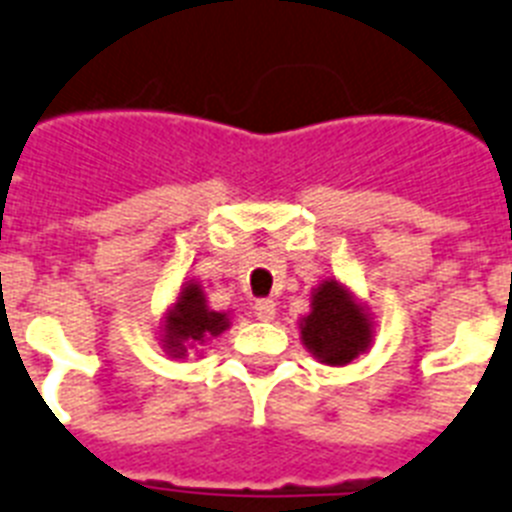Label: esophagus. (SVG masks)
Returning a JSON list of instances; mask_svg holds the SVG:
<instances>
[{"instance_id": "esophagus-1", "label": "esophagus", "mask_w": 512, "mask_h": 512, "mask_svg": "<svg viewBox=\"0 0 512 512\" xmlns=\"http://www.w3.org/2000/svg\"><path fill=\"white\" fill-rule=\"evenodd\" d=\"M253 313L259 321H272L274 313H277V303L272 298H259L253 303Z\"/></svg>"}]
</instances>
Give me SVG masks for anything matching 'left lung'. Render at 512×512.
Returning <instances> with one entry per match:
<instances>
[{
  "label": "left lung",
  "instance_id": "1",
  "mask_svg": "<svg viewBox=\"0 0 512 512\" xmlns=\"http://www.w3.org/2000/svg\"><path fill=\"white\" fill-rule=\"evenodd\" d=\"M313 310L300 323L305 347L326 365H347L370 347L368 316L339 282H323L313 295Z\"/></svg>",
  "mask_w": 512,
  "mask_h": 512
}]
</instances>
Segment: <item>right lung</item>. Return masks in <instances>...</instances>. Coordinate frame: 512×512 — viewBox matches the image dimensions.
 Listing matches in <instances>:
<instances>
[{
  "label": "right lung",
  "instance_id": "obj_1",
  "mask_svg": "<svg viewBox=\"0 0 512 512\" xmlns=\"http://www.w3.org/2000/svg\"><path fill=\"white\" fill-rule=\"evenodd\" d=\"M230 326L225 313L209 310L199 285L189 282L178 295L176 305L165 321V349L173 357H186V349L202 344L209 336H217Z\"/></svg>",
  "mask_w": 512,
  "mask_h": 512
}]
</instances>
